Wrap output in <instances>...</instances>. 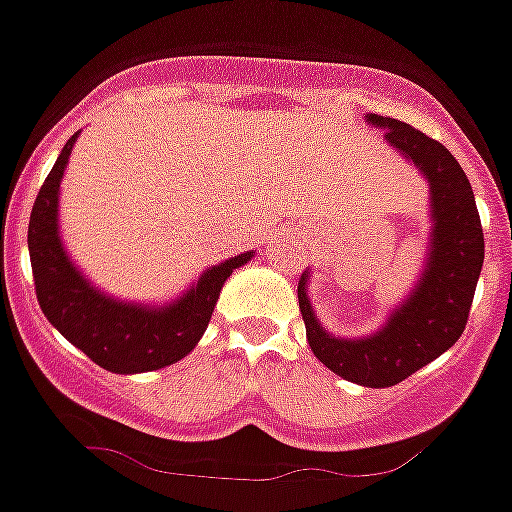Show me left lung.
Returning a JSON list of instances; mask_svg holds the SVG:
<instances>
[{
	"label": "left lung",
	"instance_id": "left-lung-1",
	"mask_svg": "<svg viewBox=\"0 0 512 512\" xmlns=\"http://www.w3.org/2000/svg\"><path fill=\"white\" fill-rule=\"evenodd\" d=\"M384 140L413 161L431 184V248L418 287L366 338H336L318 323L307 297V274L297 287L307 343L330 372L364 387H392L449 351L467 328L485 235L472 184L449 148L395 117L366 115Z\"/></svg>",
	"mask_w": 512,
	"mask_h": 512
}]
</instances>
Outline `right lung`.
Segmentation results:
<instances>
[{
	"instance_id": "right-lung-1",
	"label": "right lung",
	"mask_w": 512,
	"mask_h": 512,
	"mask_svg": "<svg viewBox=\"0 0 512 512\" xmlns=\"http://www.w3.org/2000/svg\"><path fill=\"white\" fill-rule=\"evenodd\" d=\"M76 138L79 133L66 140L51 174L45 176L27 225L40 310L66 341L107 372L140 374L164 369L197 346L225 279L233 269L248 264L253 251L207 269L187 295L166 307L133 305L102 295L76 269L58 235V189Z\"/></svg>"
}]
</instances>
